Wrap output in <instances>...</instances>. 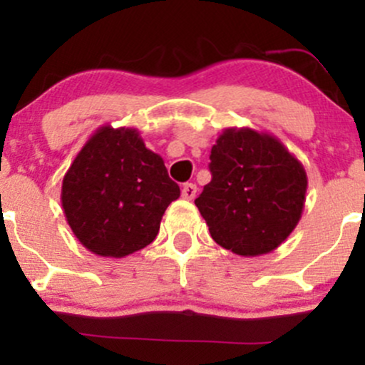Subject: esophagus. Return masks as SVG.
Returning a JSON list of instances; mask_svg holds the SVG:
<instances>
[{"label":"esophagus","mask_w":365,"mask_h":365,"mask_svg":"<svg viewBox=\"0 0 365 365\" xmlns=\"http://www.w3.org/2000/svg\"><path fill=\"white\" fill-rule=\"evenodd\" d=\"M197 194V185L195 183H185V185L182 187V197L187 200H192Z\"/></svg>","instance_id":"obj_1"}]
</instances>
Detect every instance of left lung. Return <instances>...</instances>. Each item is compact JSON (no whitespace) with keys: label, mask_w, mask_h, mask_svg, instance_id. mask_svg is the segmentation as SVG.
<instances>
[{"label":"left lung","mask_w":365,"mask_h":365,"mask_svg":"<svg viewBox=\"0 0 365 365\" xmlns=\"http://www.w3.org/2000/svg\"><path fill=\"white\" fill-rule=\"evenodd\" d=\"M211 182L195 199L212 240L244 257L269 254L302 217L307 173L267 132L225 128L211 149Z\"/></svg>","instance_id":"obj_1"}]
</instances>
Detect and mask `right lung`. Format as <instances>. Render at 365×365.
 Returning a JSON list of instances; mask_svg holds the SVG:
<instances>
[{"mask_svg":"<svg viewBox=\"0 0 365 365\" xmlns=\"http://www.w3.org/2000/svg\"><path fill=\"white\" fill-rule=\"evenodd\" d=\"M178 197L163 158L132 127H99L61 183L63 212L73 235L92 254L113 259L149 245Z\"/></svg>","mask_w":365,"mask_h":365,"instance_id":"1","label":"right lung"}]
</instances>
